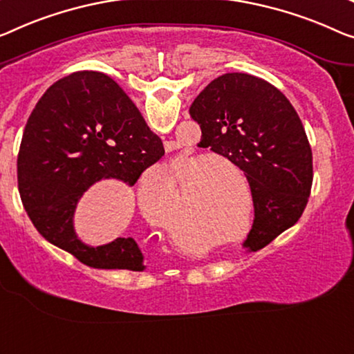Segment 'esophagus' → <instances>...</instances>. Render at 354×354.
Instances as JSON below:
<instances>
[{
  "label": "esophagus",
  "instance_id": "obj_1",
  "mask_svg": "<svg viewBox=\"0 0 354 354\" xmlns=\"http://www.w3.org/2000/svg\"><path fill=\"white\" fill-rule=\"evenodd\" d=\"M165 149L167 151H171V149H175V146H173L171 143H165Z\"/></svg>",
  "mask_w": 354,
  "mask_h": 354
}]
</instances>
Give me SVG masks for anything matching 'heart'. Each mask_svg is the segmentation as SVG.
Segmentation results:
<instances>
[{"label": "heart", "instance_id": "obj_1", "mask_svg": "<svg viewBox=\"0 0 354 354\" xmlns=\"http://www.w3.org/2000/svg\"><path fill=\"white\" fill-rule=\"evenodd\" d=\"M243 179V170L221 156L186 159L173 168V179L160 165L147 170L140 179L138 203L143 214L170 234L179 236L183 229L209 227L221 214H234L232 174ZM175 183L182 184V202L177 203ZM187 214L184 215L183 213ZM176 245H186L175 239Z\"/></svg>", "mask_w": 354, "mask_h": 354}]
</instances>
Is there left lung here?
<instances>
[{
    "label": "left lung",
    "mask_w": 354,
    "mask_h": 354,
    "mask_svg": "<svg viewBox=\"0 0 354 354\" xmlns=\"http://www.w3.org/2000/svg\"><path fill=\"white\" fill-rule=\"evenodd\" d=\"M203 147L236 163L250 183L254 221L246 251L267 246L297 223L313 181L312 147L289 100L246 73L211 81L189 108Z\"/></svg>",
    "instance_id": "8db88e82"
}]
</instances>
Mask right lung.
<instances>
[{"instance_id": "obj_1", "label": "right lung", "mask_w": 354, "mask_h": 354, "mask_svg": "<svg viewBox=\"0 0 354 354\" xmlns=\"http://www.w3.org/2000/svg\"><path fill=\"white\" fill-rule=\"evenodd\" d=\"M163 152L159 136L113 77L73 73L47 88L25 125L20 197L39 234L79 262L143 272L145 256L131 236L86 245L75 230V213L92 184L113 178L133 186Z\"/></svg>"}]
</instances>
